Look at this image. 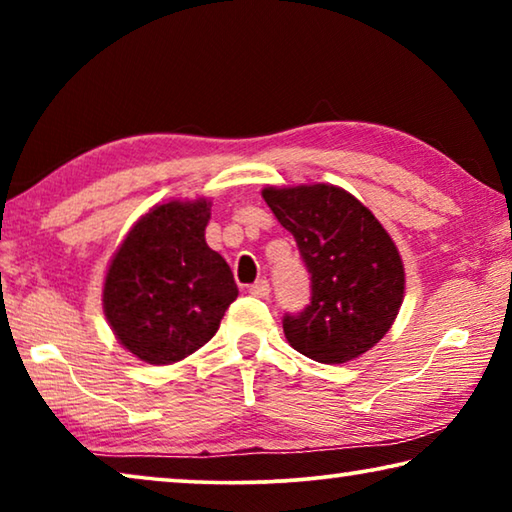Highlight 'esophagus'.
Wrapping results in <instances>:
<instances>
[{
	"label": "esophagus",
	"mask_w": 512,
	"mask_h": 512,
	"mask_svg": "<svg viewBox=\"0 0 512 512\" xmlns=\"http://www.w3.org/2000/svg\"><path fill=\"white\" fill-rule=\"evenodd\" d=\"M248 293H250V296H255V298L266 300L268 296H271V284H268L266 280H259V282L253 284V287L248 289Z\"/></svg>",
	"instance_id": "esophagus-1"
}]
</instances>
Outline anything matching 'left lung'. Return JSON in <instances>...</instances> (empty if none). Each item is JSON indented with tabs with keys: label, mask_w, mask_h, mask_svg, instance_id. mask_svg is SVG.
Listing matches in <instances>:
<instances>
[{
	"label": "left lung",
	"mask_w": 512,
	"mask_h": 512,
	"mask_svg": "<svg viewBox=\"0 0 512 512\" xmlns=\"http://www.w3.org/2000/svg\"><path fill=\"white\" fill-rule=\"evenodd\" d=\"M262 196L311 275V302L282 320L291 348L318 363L375 348L404 300V264L384 225L334 185L264 187Z\"/></svg>",
	"instance_id": "1"
}]
</instances>
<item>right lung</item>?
Listing matches in <instances>:
<instances>
[{"instance_id":"right-lung-1","label":"right lung","mask_w":512,"mask_h":512,"mask_svg":"<svg viewBox=\"0 0 512 512\" xmlns=\"http://www.w3.org/2000/svg\"><path fill=\"white\" fill-rule=\"evenodd\" d=\"M212 203L169 201L137 221L103 282V314L140 361L169 366L212 339L239 289L225 259L205 244Z\"/></svg>"}]
</instances>
